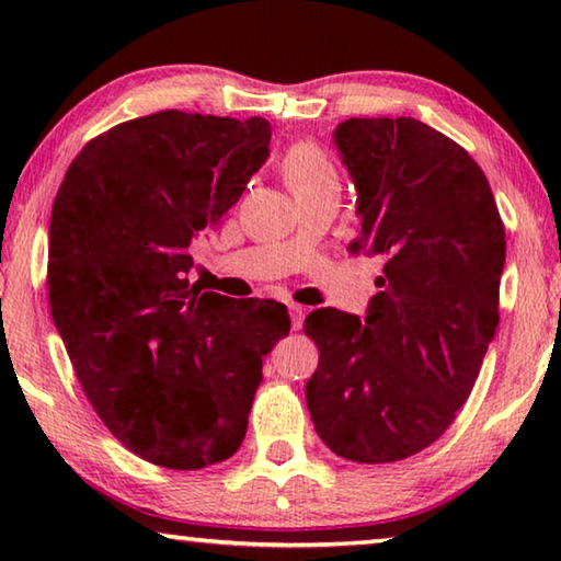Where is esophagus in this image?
<instances>
[{"instance_id":"obj_1","label":"esophagus","mask_w":561,"mask_h":561,"mask_svg":"<svg viewBox=\"0 0 561 561\" xmlns=\"http://www.w3.org/2000/svg\"><path fill=\"white\" fill-rule=\"evenodd\" d=\"M289 317H291V329L299 331L304 321V307H299V304H289Z\"/></svg>"}]
</instances>
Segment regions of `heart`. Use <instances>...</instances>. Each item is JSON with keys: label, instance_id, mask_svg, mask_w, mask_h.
<instances>
[{"label": "heart", "instance_id": "1", "mask_svg": "<svg viewBox=\"0 0 561 561\" xmlns=\"http://www.w3.org/2000/svg\"><path fill=\"white\" fill-rule=\"evenodd\" d=\"M284 178L294 195L311 193L319 187H336V170L329 156L314 144H297L284 156Z\"/></svg>", "mask_w": 561, "mask_h": 561}]
</instances>
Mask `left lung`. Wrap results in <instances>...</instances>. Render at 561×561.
<instances>
[{
  "label": "left lung",
  "mask_w": 561,
  "mask_h": 561,
  "mask_svg": "<svg viewBox=\"0 0 561 561\" xmlns=\"http://www.w3.org/2000/svg\"><path fill=\"white\" fill-rule=\"evenodd\" d=\"M334 144L354 178L351 254L383 262L360 321L317 309L307 408L327 448L396 462L448 431L500 324L505 225L468 150L415 118H348Z\"/></svg>",
  "instance_id": "obj_1"
}]
</instances>
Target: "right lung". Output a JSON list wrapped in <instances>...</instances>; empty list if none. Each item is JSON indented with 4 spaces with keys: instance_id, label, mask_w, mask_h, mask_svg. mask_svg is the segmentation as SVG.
I'll use <instances>...</instances> for the list:
<instances>
[{
    "instance_id": "obj_1",
    "label": "right lung",
    "mask_w": 561,
    "mask_h": 561,
    "mask_svg": "<svg viewBox=\"0 0 561 561\" xmlns=\"http://www.w3.org/2000/svg\"><path fill=\"white\" fill-rule=\"evenodd\" d=\"M270 121L158 111L89 140L56 193L49 304L83 393L130 453L201 470L237 453L284 304L190 284V244L270 156Z\"/></svg>"
}]
</instances>
